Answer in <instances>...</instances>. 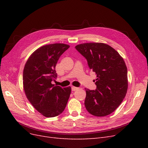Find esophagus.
I'll return each instance as SVG.
<instances>
[{
  "label": "esophagus",
  "instance_id": "obj_1",
  "mask_svg": "<svg viewBox=\"0 0 148 148\" xmlns=\"http://www.w3.org/2000/svg\"><path fill=\"white\" fill-rule=\"evenodd\" d=\"M78 89V88H77V87L71 86V90H72L73 91H76V90H77Z\"/></svg>",
  "mask_w": 148,
  "mask_h": 148
}]
</instances>
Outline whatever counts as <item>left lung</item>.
I'll list each match as a JSON object with an SVG mask.
<instances>
[{"label": "left lung", "mask_w": 148, "mask_h": 148, "mask_svg": "<svg viewBox=\"0 0 148 148\" xmlns=\"http://www.w3.org/2000/svg\"><path fill=\"white\" fill-rule=\"evenodd\" d=\"M96 73V90L85 88L84 106L89 113L104 117L112 113L123 101L128 89L127 68L122 57L108 44L89 42L76 46Z\"/></svg>", "instance_id": "1"}]
</instances>
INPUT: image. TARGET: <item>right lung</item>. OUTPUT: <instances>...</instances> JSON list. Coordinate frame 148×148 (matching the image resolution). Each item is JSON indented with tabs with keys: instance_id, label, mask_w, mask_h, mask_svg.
<instances>
[{
	"instance_id": "1",
	"label": "right lung",
	"mask_w": 148,
	"mask_h": 148,
	"mask_svg": "<svg viewBox=\"0 0 148 148\" xmlns=\"http://www.w3.org/2000/svg\"><path fill=\"white\" fill-rule=\"evenodd\" d=\"M70 47L55 43L40 47L26 61L23 84L26 97L34 108L46 117L62 113L70 97V86L63 88L52 84L57 77L56 66L59 57Z\"/></svg>"
}]
</instances>
